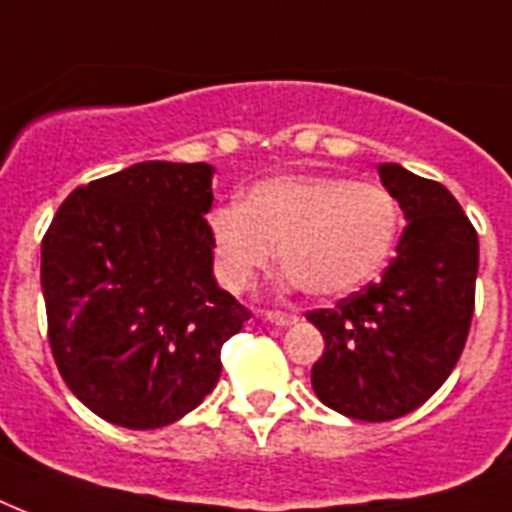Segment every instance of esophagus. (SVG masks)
<instances>
[{
	"mask_svg": "<svg viewBox=\"0 0 512 512\" xmlns=\"http://www.w3.org/2000/svg\"><path fill=\"white\" fill-rule=\"evenodd\" d=\"M265 321H271L276 327H289V324H295L297 316L295 313H284V311H265Z\"/></svg>",
	"mask_w": 512,
	"mask_h": 512,
	"instance_id": "esophagus-1",
	"label": "esophagus"
}]
</instances>
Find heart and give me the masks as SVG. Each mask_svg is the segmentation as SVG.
<instances>
[{"instance_id":"obj_1","label":"heart","mask_w":512,"mask_h":512,"mask_svg":"<svg viewBox=\"0 0 512 512\" xmlns=\"http://www.w3.org/2000/svg\"><path fill=\"white\" fill-rule=\"evenodd\" d=\"M401 204L380 183L340 175H281L252 185L239 204L209 215L217 273L231 292L252 287L276 247L284 284L342 297L388 263Z\"/></svg>"}]
</instances>
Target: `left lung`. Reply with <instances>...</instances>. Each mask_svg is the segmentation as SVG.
<instances>
[{"instance_id":"obj_1","label":"left lung","mask_w":512,"mask_h":512,"mask_svg":"<svg viewBox=\"0 0 512 512\" xmlns=\"http://www.w3.org/2000/svg\"><path fill=\"white\" fill-rule=\"evenodd\" d=\"M406 228L380 281L305 319L324 335L311 385L350 420L414 412L460 361L476 305L478 233L452 193L401 164H377Z\"/></svg>"}]
</instances>
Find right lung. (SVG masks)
I'll use <instances>...</instances> for the list:
<instances>
[{
  "label": "right lung",
  "instance_id": "right-lung-1",
  "mask_svg": "<svg viewBox=\"0 0 512 512\" xmlns=\"http://www.w3.org/2000/svg\"><path fill=\"white\" fill-rule=\"evenodd\" d=\"M212 164L140 162L79 185L42 239L50 348L87 409L164 428L220 380L249 319L212 273Z\"/></svg>",
  "mask_w": 512,
  "mask_h": 512
}]
</instances>
